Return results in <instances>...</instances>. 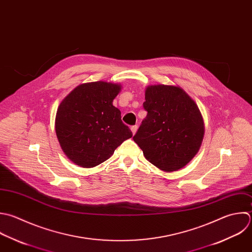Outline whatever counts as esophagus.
Wrapping results in <instances>:
<instances>
[{"mask_svg": "<svg viewBox=\"0 0 252 252\" xmlns=\"http://www.w3.org/2000/svg\"><path fill=\"white\" fill-rule=\"evenodd\" d=\"M130 129H131L132 133H133V134H135V132L137 131V126H131V127H130Z\"/></svg>", "mask_w": 252, "mask_h": 252, "instance_id": "esophagus-1", "label": "esophagus"}]
</instances>
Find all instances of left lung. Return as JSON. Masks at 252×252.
<instances>
[{
	"label": "left lung",
	"mask_w": 252,
	"mask_h": 252,
	"mask_svg": "<svg viewBox=\"0 0 252 252\" xmlns=\"http://www.w3.org/2000/svg\"><path fill=\"white\" fill-rule=\"evenodd\" d=\"M147 111L134 142L158 169L171 173L187 166L204 137V122L196 103L180 86L155 84L145 90Z\"/></svg>",
	"instance_id": "8db88e82"
}]
</instances>
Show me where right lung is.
<instances>
[{"instance_id": "right-lung-1", "label": "right lung", "mask_w": 252, "mask_h": 252, "mask_svg": "<svg viewBox=\"0 0 252 252\" xmlns=\"http://www.w3.org/2000/svg\"><path fill=\"white\" fill-rule=\"evenodd\" d=\"M122 85L94 81L76 86L60 104L55 129L66 157L82 168L108 160L125 140L132 136L113 105Z\"/></svg>"}]
</instances>
